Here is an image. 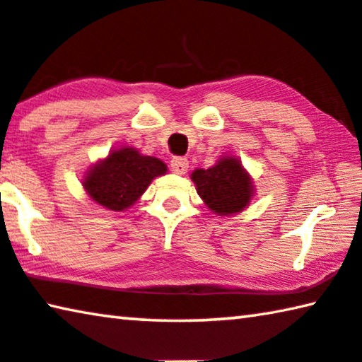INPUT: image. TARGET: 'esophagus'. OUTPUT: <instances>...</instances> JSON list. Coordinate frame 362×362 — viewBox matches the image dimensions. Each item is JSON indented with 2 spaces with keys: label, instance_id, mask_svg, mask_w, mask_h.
Instances as JSON below:
<instances>
[{
  "label": "esophagus",
  "instance_id": "obj_1",
  "mask_svg": "<svg viewBox=\"0 0 362 362\" xmlns=\"http://www.w3.org/2000/svg\"><path fill=\"white\" fill-rule=\"evenodd\" d=\"M170 166H171V171H173V173L185 175L189 168V162H187V158L175 157V158H171Z\"/></svg>",
  "mask_w": 362,
  "mask_h": 362
}]
</instances>
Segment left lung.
<instances>
[{
    "label": "left lung",
    "instance_id": "left-lung-1",
    "mask_svg": "<svg viewBox=\"0 0 362 362\" xmlns=\"http://www.w3.org/2000/svg\"><path fill=\"white\" fill-rule=\"evenodd\" d=\"M191 177L199 196L218 215L241 212L251 200V177L243 170L241 162L233 157L221 158L209 170H196Z\"/></svg>",
    "mask_w": 362,
    "mask_h": 362
}]
</instances>
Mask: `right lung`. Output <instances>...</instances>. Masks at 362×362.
<instances>
[{
	"label": "right lung",
	"instance_id": "obj_1",
	"mask_svg": "<svg viewBox=\"0 0 362 362\" xmlns=\"http://www.w3.org/2000/svg\"><path fill=\"white\" fill-rule=\"evenodd\" d=\"M166 173L162 160L141 155L136 148L113 150L84 180V187L97 204L115 212L131 207L146 192L153 177Z\"/></svg>",
	"mask_w": 362,
	"mask_h": 362
}]
</instances>
